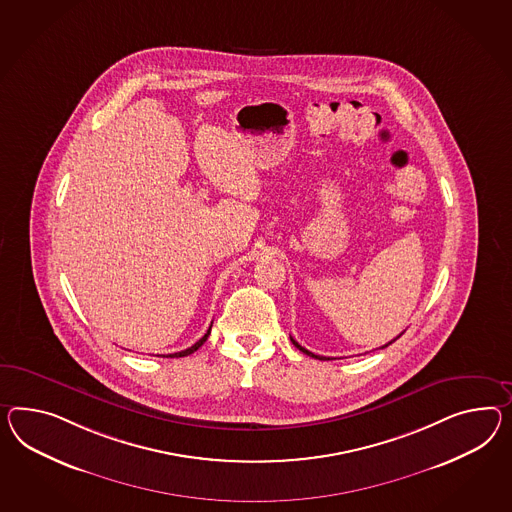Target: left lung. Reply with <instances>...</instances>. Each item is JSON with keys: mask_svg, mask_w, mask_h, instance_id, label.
Listing matches in <instances>:
<instances>
[{"mask_svg": "<svg viewBox=\"0 0 512 512\" xmlns=\"http://www.w3.org/2000/svg\"><path fill=\"white\" fill-rule=\"evenodd\" d=\"M401 334H403V332H401ZM401 334H399V336H401ZM399 336H397V338H399ZM397 338H395V340H397ZM395 340L390 341V343H394ZM291 341H293V345H295V347H297V349H299V351H302V353H304V354H308V356H312V358H317V360H330V358H327V356H319V354L310 353V351H308V349H304V347H302V345H299V343H297V341L293 340V338H291ZM390 343H386V345H382V347H380V349H384V347H388V345H390Z\"/></svg>", "mask_w": 512, "mask_h": 512, "instance_id": "left-lung-1", "label": "left lung"}]
</instances>
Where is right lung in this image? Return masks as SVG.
I'll list each match as a JSON object with an SVG mask.
<instances>
[{"label": "right lung", "mask_w": 512, "mask_h": 512, "mask_svg": "<svg viewBox=\"0 0 512 512\" xmlns=\"http://www.w3.org/2000/svg\"><path fill=\"white\" fill-rule=\"evenodd\" d=\"M210 332L211 325L210 328H208V332H206V334H204V336H202V338H200V340H198L197 343H195V345H191L189 349H185V351H180V353L167 354V356H165V354H161V356H163V358H182V356H187V354H193L195 353V351H197L198 347H202V345H204V341L208 340Z\"/></svg>", "instance_id": "add662e5"}]
</instances>
